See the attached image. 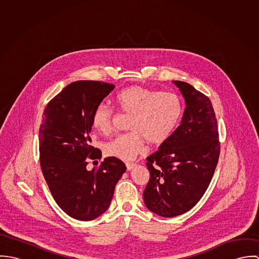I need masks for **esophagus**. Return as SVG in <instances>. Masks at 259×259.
Listing matches in <instances>:
<instances>
[{"instance_id":"34e87169","label":"esophagus","mask_w":259,"mask_h":259,"mask_svg":"<svg viewBox=\"0 0 259 259\" xmlns=\"http://www.w3.org/2000/svg\"><path fill=\"white\" fill-rule=\"evenodd\" d=\"M125 166H126V170H132L136 166V164L135 163H126Z\"/></svg>"}]
</instances>
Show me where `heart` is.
Instances as JSON below:
<instances>
[{
	"instance_id": "heart-1",
	"label": "heart",
	"mask_w": 259,
	"mask_h": 259,
	"mask_svg": "<svg viewBox=\"0 0 259 259\" xmlns=\"http://www.w3.org/2000/svg\"><path fill=\"white\" fill-rule=\"evenodd\" d=\"M118 110L131 114L127 134L120 135L106 146V153L128 161L143 153L148 141L151 145L165 143L178 127L184 113L181 98L141 85L124 89L115 97ZM114 112L105 104L98 105L92 114L93 127L102 135L112 130Z\"/></svg>"
}]
</instances>
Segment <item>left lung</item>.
<instances>
[{
	"label": "left lung",
	"instance_id": "1",
	"mask_svg": "<svg viewBox=\"0 0 259 259\" xmlns=\"http://www.w3.org/2000/svg\"><path fill=\"white\" fill-rule=\"evenodd\" d=\"M172 82L186 108L180 126L148 156L150 178L144 191L146 206L163 218L181 215L198 202L212 179L221 151L210 100L187 82Z\"/></svg>",
	"mask_w": 259,
	"mask_h": 259
}]
</instances>
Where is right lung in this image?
Instances as JSON below:
<instances>
[{"mask_svg":"<svg viewBox=\"0 0 259 259\" xmlns=\"http://www.w3.org/2000/svg\"><path fill=\"white\" fill-rule=\"evenodd\" d=\"M113 89L104 81H74L44 111L38 132L41 171L58 205L77 221H93L109 208L115 185L126 169L112 156L98 168H87L88 156L102 157L91 145L93 111Z\"/></svg>","mask_w":259,"mask_h":259,"instance_id":"1","label":"right lung"}]
</instances>
